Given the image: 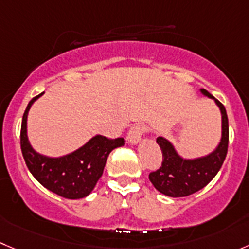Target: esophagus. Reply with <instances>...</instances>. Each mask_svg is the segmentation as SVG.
<instances>
[{"instance_id":"obj_1","label":"esophagus","mask_w":249,"mask_h":249,"mask_svg":"<svg viewBox=\"0 0 249 249\" xmlns=\"http://www.w3.org/2000/svg\"><path fill=\"white\" fill-rule=\"evenodd\" d=\"M144 132H145V128L142 124H136L129 129L128 134H127V142L129 144H138Z\"/></svg>"}]
</instances>
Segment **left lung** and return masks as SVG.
Segmentation results:
<instances>
[{
	"mask_svg": "<svg viewBox=\"0 0 249 249\" xmlns=\"http://www.w3.org/2000/svg\"><path fill=\"white\" fill-rule=\"evenodd\" d=\"M204 96L213 99L221 113V139L214 151L196 159L182 158L174 144L164 137L156 143L162 151L161 167L149 174V179L160 193L167 197H187L204 188L221 169L229 146V120L224 105L209 91L200 89Z\"/></svg>",
	"mask_w": 249,
	"mask_h": 249,
	"instance_id": "obj_1",
	"label": "left lung"
}]
</instances>
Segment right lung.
Returning a JSON list of instances; mask_svg holds the SVG:
<instances>
[{
  "label": "right lung",
  "mask_w": 249,
  "mask_h": 249,
  "mask_svg": "<svg viewBox=\"0 0 249 249\" xmlns=\"http://www.w3.org/2000/svg\"><path fill=\"white\" fill-rule=\"evenodd\" d=\"M44 93L29 101L20 128V148L28 169L40 184L67 199H80L91 193L113 149L124 145V139H108L96 134L83 146L67 155L51 158L35 151L28 139L27 120L33 104Z\"/></svg>",
  "instance_id": "add662e5"
}]
</instances>
